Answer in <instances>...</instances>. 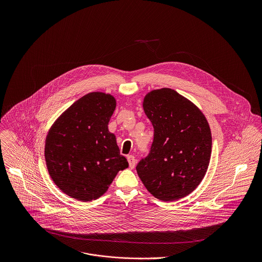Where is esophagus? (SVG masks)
<instances>
[{
    "instance_id": "1",
    "label": "esophagus",
    "mask_w": 262,
    "mask_h": 262,
    "mask_svg": "<svg viewBox=\"0 0 262 262\" xmlns=\"http://www.w3.org/2000/svg\"><path fill=\"white\" fill-rule=\"evenodd\" d=\"M127 159H128L130 168H134V166H135V164H136V158H135L133 155H128Z\"/></svg>"
}]
</instances>
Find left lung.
<instances>
[{"label":"left lung","instance_id":"obj_1","mask_svg":"<svg viewBox=\"0 0 262 262\" xmlns=\"http://www.w3.org/2000/svg\"><path fill=\"white\" fill-rule=\"evenodd\" d=\"M143 109L154 128L149 153L137 164L143 185L155 198L170 202L190 193L209 166L212 135L191 102L171 89L150 92Z\"/></svg>","mask_w":262,"mask_h":262}]
</instances>
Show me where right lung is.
I'll return each mask as SVG.
<instances>
[{
  "mask_svg": "<svg viewBox=\"0 0 262 262\" xmlns=\"http://www.w3.org/2000/svg\"><path fill=\"white\" fill-rule=\"evenodd\" d=\"M115 108L111 95L88 94L57 119L47 135L49 174L63 192L78 201L100 198L118 171L129 165L108 130Z\"/></svg>",
  "mask_w": 262,
  "mask_h": 262,
  "instance_id": "1",
  "label": "right lung"
}]
</instances>
